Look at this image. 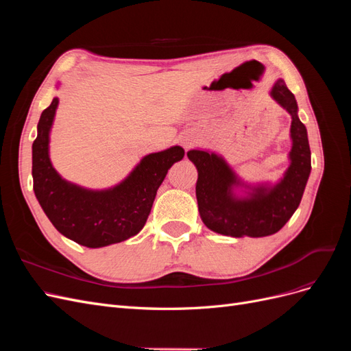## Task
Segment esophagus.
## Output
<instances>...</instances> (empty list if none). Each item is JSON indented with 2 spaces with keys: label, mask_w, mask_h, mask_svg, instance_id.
<instances>
[{
  "label": "esophagus",
  "mask_w": 351,
  "mask_h": 351,
  "mask_svg": "<svg viewBox=\"0 0 351 351\" xmlns=\"http://www.w3.org/2000/svg\"><path fill=\"white\" fill-rule=\"evenodd\" d=\"M196 142V134L193 132H187L182 136V139H180V143L183 145V147H186V149H189V147H192Z\"/></svg>",
  "instance_id": "esophagus-1"
}]
</instances>
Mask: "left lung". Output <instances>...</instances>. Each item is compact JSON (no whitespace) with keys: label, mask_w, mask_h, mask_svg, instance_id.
Wrapping results in <instances>:
<instances>
[{"label":"left lung","mask_w":351,"mask_h":351,"mask_svg":"<svg viewBox=\"0 0 351 351\" xmlns=\"http://www.w3.org/2000/svg\"><path fill=\"white\" fill-rule=\"evenodd\" d=\"M271 98L291 115L289 168L275 183H247L224 156L192 149L187 156L197 169L199 215L214 232L230 237H267L280 231L299 208L311 176V147L294 95L282 79L271 88Z\"/></svg>","instance_id":"8db88e82"}]
</instances>
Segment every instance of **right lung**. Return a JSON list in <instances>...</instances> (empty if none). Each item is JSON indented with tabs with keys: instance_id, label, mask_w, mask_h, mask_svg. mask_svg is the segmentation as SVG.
I'll use <instances>...</instances> for the list:
<instances>
[{
	"instance_id": "1",
	"label": "right lung",
	"mask_w": 351,
	"mask_h": 351,
	"mask_svg": "<svg viewBox=\"0 0 351 351\" xmlns=\"http://www.w3.org/2000/svg\"><path fill=\"white\" fill-rule=\"evenodd\" d=\"M58 102L54 98L42 111L32 145L34 192L40 208L62 236L90 249L136 236L149 217L156 190L168 169L182 161L184 149L171 146L143 156L129 176L108 189L93 190L70 183L58 174L49 158V134Z\"/></svg>"
}]
</instances>
